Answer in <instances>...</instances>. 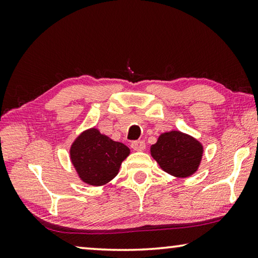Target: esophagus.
<instances>
[{
    "label": "esophagus",
    "mask_w": 258,
    "mask_h": 258,
    "mask_svg": "<svg viewBox=\"0 0 258 258\" xmlns=\"http://www.w3.org/2000/svg\"><path fill=\"white\" fill-rule=\"evenodd\" d=\"M131 147H132V149L135 151H142L146 149V143L145 141H133L131 143Z\"/></svg>",
    "instance_id": "obj_1"
}]
</instances>
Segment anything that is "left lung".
Returning a JSON list of instances; mask_svg holds the SVG:
<instances>
[{"instance_id":"left-lung-1","label":"left lung","mask_w":258,"mask_h":258,"mask_svg":"<svg viewBox=\"0 0 258 258\" xmlns=\"http://www.w3.org/2000/svg\"><path fill=\"white\" fill-rule=\"evenodd\" d=\"M150 151L165 172L177 177L192 175L203 157V147L197 140L177 131L161 134Z\"/></svg>"}]
</instances>
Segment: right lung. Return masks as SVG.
Masks as SVG:
<instances>
[{"mask_svg": "<svg viewBox=\"0 0 258 258\" xmlns=\"http://www.w3.org/2000/svg\"><path fill=\"white\" fill-rule=\"evenodd\" d=\"M128 154L125 145L112 141L95 128L82 133L71 149L72 163L78 175L87 184L95 186L112 180Z\"/></svg>", "mask_w": 258, "mask_h": 258, "instance_id": "add662e5", "label": "right lung"}]
</instances>
